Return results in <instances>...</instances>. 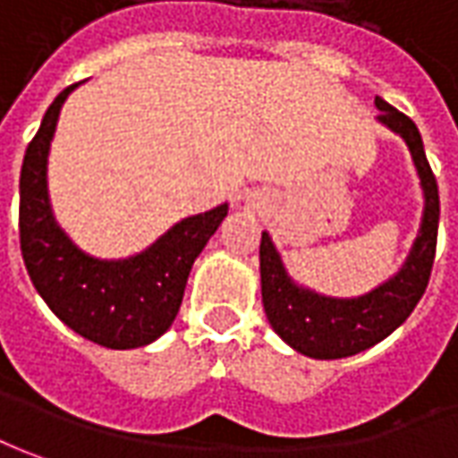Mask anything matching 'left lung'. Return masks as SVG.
Returning <instances> with one entry per match:
<instances>
[{
  "label": "left lung",
  "instance_id": "left-lung-1",
  "mask_svg": "<svg viewBox=\"0 0 458 458\" xmlns=\"http://www.w3.org/2000/svg\"><path fill=\"white\" fill-rule=\"evenodd\" d=\"M376 107L381 110L378 120L406 140L426 198L421 233L399 276L360 298H326L295 285L283 268L281 255L273 248L268 233L260 235V288L266 316L273 331L288 346L310 359H346L394 334L421 301L434 268L438 185L426 160L419 127L411 117L391 107L386 99L376 98Z\"/></svg>",
  "mask_w": 458,
  "mask_h": 458
}]
</instances>
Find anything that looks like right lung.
<instances>
[{
    "label": "right lung",
    "instance_id": "right-lung-1",
    "mask_svg": "<svg viewBox=\"0 0 458 458\" xmlns=\"http://www.w3.org/2000/svg\"><path fill=\"white\" fill-rule=\"evenodd\" d=\"M77 85L62 89L24 152L20 175V245L27 273L52 313L74 334L105 348H140L173 326L190 268L228 205L185 217L145 253L127 260L85 255L55 223L47 198V155L59 110Z\"/></svg>",
    "mask_w": 458,
    "mask_h": 458
}]
</instances>
